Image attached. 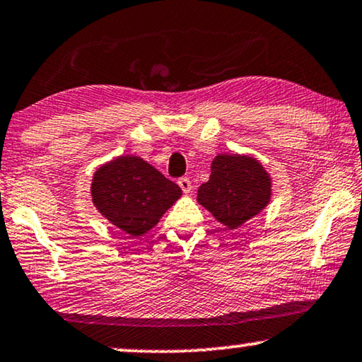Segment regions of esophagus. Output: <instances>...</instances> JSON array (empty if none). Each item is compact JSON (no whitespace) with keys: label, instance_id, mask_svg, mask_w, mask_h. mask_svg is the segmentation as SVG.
<instances>
[{"label":"esophagus","instance_id":"esophagus-1","mask_svg":"<svg viewBox=\"0 0 362 362\" xmlns=\"http://www.w3.org/2000/svg\"><path fill=\"white\" fill-rule=\"evenodd\" d=\"M178 185H180V189H182V192H184V194H190V192H192V182H190L189 177L178 178Z\"/></svg>","mask_w":362,"mask_h":362}]
</instances>
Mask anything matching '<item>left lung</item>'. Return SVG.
I'll return each instance as SVG.
<instances>
[{
    "label": "left lung",
    "instance_id": "1",
    "mask_svg": "<svg viewBox=\"0 0 362 362\" xmlns=\"http://www.w3.org/2000/svg\"><path fill=\"white\" fill-rule=\"evenodd\" d=\"M269 199V173L257 158L240 153H218L211 160L209 182L197 194V202L230 230L257 216Z\"/></svg>",
    "mask_w": 362,
    "mask_h": 362
}]
</instances>
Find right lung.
Segmentation results:
<instances>
[{"label":"right lung","mask_w":362,"mask_h":362,"mask_svg":"<svg viewBox=\"0 0 362 362\" xmlns=\"http://www.w3.org/2000/svg\"><path fill=\"white\" fill-rule=\"evenodd\" d=\"M90 197L99 214L131 237H142L182 197L168 180L136 156H120L94 172Z\"/></svg>","instance_id":"1"}]
</instances>
